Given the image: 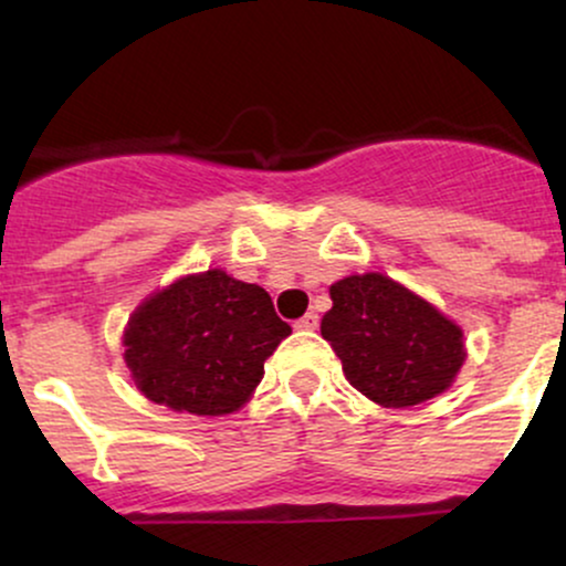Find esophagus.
Wrapping results in <instances>:
<instances>
[{"label": "esophagus", "mask_w": 566, "mask_h": 566, "mask_svg": "<svg viewBox=\"0 0 566 566\" xmlns=\"http://www.w3.org/2000/svg\"><path fill=\"white\" fill-rule=\"evenodd\" d=\"M297 329H316L319 327V314H314V311H308V314L301 316V319L295 322Z\"/></svg>", "instance_id": "obj_1"}]
</instances>
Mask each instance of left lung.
<instances>
[{
	"mask_svg": "<svg viewBox=\"0 0 566 566\" xmlns=\"http://www.w3.org/2000/svg\"><path fill=\"white\" fill-rule=\"evenodd\" d=\"M329 297L322 337L356 391L399 409L452 386L465 361L463 329L439 308L382 274L340 279Z\"/></svg>",
	"mask_w": 566,
	"mask_h": 566,
	"instance_id": "obj_1",
	"label": "left lung"
}]
</instances>
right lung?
Masks as SVG:
<instances>
[{
    "instance_id": "add662e5",
    "label": "right lung",
    "mask_w": 566,
    "mask_h": 566,
    "mask_svg": "<svg viewBox=\"0 0 566 566\" xmlns=\"http://www.w3.org/2000/svg\"><path fill=\"white\" fill-rule=\"evenodd\" d=\"M290 333L269 292L210 269L146 297L122 346L146 399L175 412L229 415L250 399Z\"/></svg>"
}]
</instances>
